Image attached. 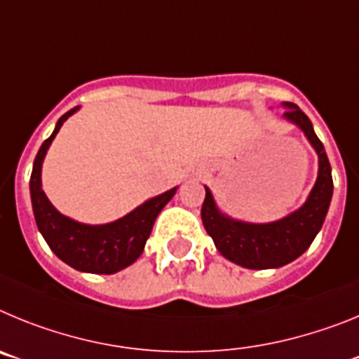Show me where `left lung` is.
Instances as JSON below:
<instances>
[{"label": "left lung", "instance_id": "obj_1", "mask_svg": "<svg viewBox=\"0 0 359 359\" xmlns=\"http://www.w3.org/2000/svg\"><path fill=\"white\" fill-rule=\"evenodd\" d=\"M286 107L284 116L306 133L307 140L318 152V177L304 207L275 223L252 224L233 221L221 214L208 189L203 201V224L214 239L215 248L228 261L243 268H280L302 255L322 228L332 198L331 163L323 151V144L315 135L313 123L302 109H298L294 104H286Z\"/></svg>", "mask_w": 359, "mask_h": 359}]
</instances>
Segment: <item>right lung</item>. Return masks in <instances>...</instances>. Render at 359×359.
I'll return each mask as SVG.
<instances>
[{
  "label": "right lung",
  "mask_w": 359,
  "mask_h": 359,
  "mask_svg": "<svg viewBox=\"0 0 359 359\" xmlns=\"http://www.w3.org/2000/svg\"><path fill=\"white\" fill-rule=\"evenodd\" d=\"M79 107H73L59 118L55 131L43 142L30 176V198L34 215L44 241L62 262L86 273L111 275L128 268L144 252L152 224L161 208L170 201L176 189L149 199L126 217L109 224H82L59 214L41 189V165L50 144L61 126Z\"/></svg>",
  "instance_id": "right-lung-1"
}]
</instances>
